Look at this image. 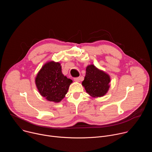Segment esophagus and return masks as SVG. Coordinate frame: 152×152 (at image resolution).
I'll return each mask as SVG.
<instances>
[{
  "instance_id": "obj_1",
  "label": "esophagus",
  "mask_w": 152,
  "mask_h": 152,
  "mask_svg": "<svg viewBox=\"0 0 152 152\" xmlns=\"http://www.w3.org/2000/svg\"><path fill=\"white\" fill-rule=\"evenodd\" d=\"M74 80H75V82H79V80H80V77H75V78H74Z\"/></svg>"
}]
</instances>
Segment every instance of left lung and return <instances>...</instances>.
Masks as SVG:
<instances>
[{
  "label": "left lung",
  "mask_w": 152,
  "mask_h": 152,
  "mask_svg": "<svg viewBox=\"0 0 152 152\" xmlns=\"http://www.w3.org/2000/svg\"><path fill=\"white\" fill-rule=\"evenodd\" d=\"M110 77L107 74L90 65L86 69V75L82 84L86 93L98 97L104 96L109 90Z\"/></svg>",
  "instance_id": "8db88e82"
}]
</instances>
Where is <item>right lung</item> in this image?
Listing matches in <instances>:
<instances>
[{"mask_svg": "<svg viewBox=\"0 0 152 152\" xmlns=\"http://www.w3.org/2000/svg\"><path fill=\"white\" fill-rule=\"evenodd\" d=\"M72 82L62 73L61 64L53 61L45 64L35 78L40 94L54 102H59L65 97Z\"/></svg>", "mask_w": 152, "mask_h": 152, "instance_id": "1", "label": "right lung"}]
</instances>
